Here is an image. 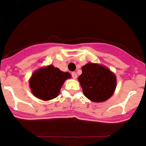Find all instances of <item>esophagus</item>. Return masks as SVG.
Wrapping results in <instances>:
<instances>
[{"label":"esophagus","instance_id":"esophagus-1","mask_svg":"<svg viewBox=\"0 0 146 146\" xmlns=\"http://www.w3.org/2000/svg\"><path fill=\"white\" fill-rule=\"evenodd\" d=\"M71 75H72V77H73V79H76L77 78V74L75 72H73V73H71Z\"/></svg>","mask_w":146,"mask_h":146}]
</instances>
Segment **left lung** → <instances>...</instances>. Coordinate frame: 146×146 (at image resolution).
Segmentation results:
<instances>
[{"label": "left lung", "mask_w": 146, "mask_h": 146, "mask_svg": "<svg viewBox=\"0 0 146 146\" xmlns=\"http://www.w3.org/2000/svg\"><path fill=\"white\" fill-rule=\"evenodd\" d=\"M78 78L84 95L94 102H105L112 96L117 87V78L108 68L98 64H87L82 67Z\"/></svg>", "instance_id": "8db88e82"}]
</instances>
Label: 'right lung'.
<instances>
[{
    "instance_id": "1",
    "label": "right lung",
    "mask_w": 146,
    "mask_h": 146,
    "mask_svg": "<svg viewBox=\"0 0 146 146\" xmlns=\"http://www.w3.org/2000/svg\"><path fill=\"white\" fill-rule=\"evenodd\" d=\"M71 75L54 66L49 65L37 70L29 79V88L35 97L48 101L58 96L64 82Z\"/></svg>"
}]
</instances>
